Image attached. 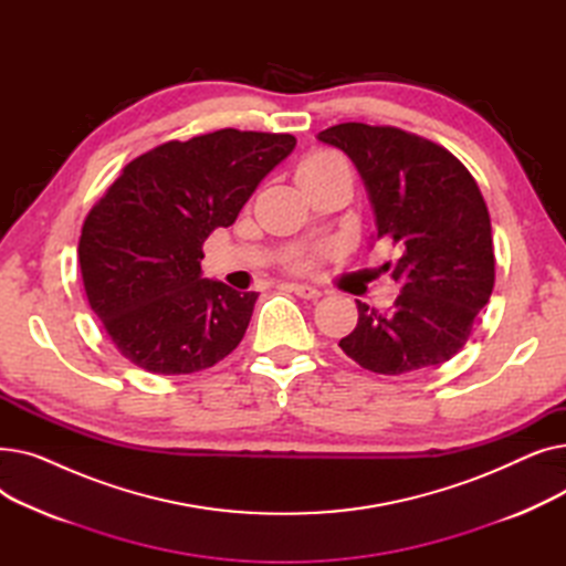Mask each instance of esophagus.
I'll return each mask as SVG.
<instances>
[{"instance_id":"1","label":"esophagus","mask_w":566,"mask_h":566,"mask_svg":"<svg viewBox=\"0 0 566 566\" xmlns=\"http://www.w3.org/2000/svg\"><path fill=\"white\" fill-rule=\"evenodd\" d=\"M289 289L295 295H301V298H305V301H318L321 298V291L316 286H310V284H289Z\"/></svg>"}]
</instances>
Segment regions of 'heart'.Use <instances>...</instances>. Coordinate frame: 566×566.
Listing matches in <instances>:
<instances>
[{"mask_svg":"<svg viewBox=\"0 0 566 566\" xmlns=\"http://www.w3.org/2000/svg\"><path fill=\"white\" fill-rule=\"evenodd\" d=\"M337 163H342V158H339L337 154H331V151H314V154H310V156L298 165V181H301V178H305V176H312V174H316V171L328 169V167H333V165H337ZM316 256H318V254H303V256H298V259L293 261V268H298V271H307V268L314 265Z\"/></svg>","mask_w":566,"mask_h":566,"instance_id":"1","label":"heart"}]
</instances>
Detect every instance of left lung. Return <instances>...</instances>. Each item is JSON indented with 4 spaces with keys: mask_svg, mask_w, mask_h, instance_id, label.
I'll return each mask as SVG.
<instances>
[{
    "mask_svg": "<svg viewBox=\"0 0 566 566\" xmlns=\"http://www.w3.org/2000/svg\"><path fill=\"white\" fill-rule=\"evenodd\" d=\"M365 178L376 241L401 250L385 263L399 284L388 312L358 301L339 346L363 369L399 376L452 360L495 282L491 218L478 181L448 148L395 126L339 124L318 133Z\"/></svg>",
    "mask_w": 566,
    "mask_h": 566,
    "instance_id": "obj_1",
    "label": "left lung"
}]
</instances>
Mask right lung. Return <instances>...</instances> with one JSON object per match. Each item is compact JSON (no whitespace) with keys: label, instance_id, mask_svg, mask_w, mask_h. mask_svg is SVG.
I'll use <instances>...</instances> for the list:
<instances>
[{"label":"right lung","instance_id":"right-lung-1","mask_svg":"<svg viewBox=\"0 0 566 566\" xmlns=\"http://www.w3.org/2000/svg\"><path fill=\"white\" fill-rule=\"evenodd\" d=\"M293 146L286 133L235 128L171 139L130 160L94 203L77 248L82 284L126 360L195 374L241 344L259 293L201 280V248Z\"/></svg>","mask_w":566,"mask_h":566}]
</instances>
